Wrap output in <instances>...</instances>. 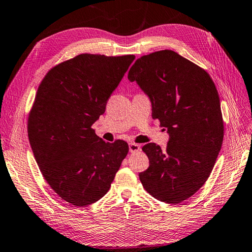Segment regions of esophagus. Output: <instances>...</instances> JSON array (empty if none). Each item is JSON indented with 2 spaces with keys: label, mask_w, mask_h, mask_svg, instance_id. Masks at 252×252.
<instances>
[{
  "label": "esophagus",
  "mask_w": 252,
  "mask_h": 252,
  "mask_svg": "<svg viewBox=\"0 0 252 252\" xmlns=\"http://www.w3.org/2000/svg\"><path fill=\"white\" fill-rule=\"evenodd\" d=\"M140 150V146L138 144H135V142H130L129 144V153L134 154V153H138Z\"/></svg>",
  "instance_id": "esophagus-1"
}]
</instances>
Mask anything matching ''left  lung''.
I'll use <instances>...</instances> for the list:
<instances>
[{
  "instance_id": "left-lung-1",
  "label": "left lung",
  "mask_w": 252,
  "mask_h": 252,
  "mask_svg": "<svg viewBox=\"0 0 252 252\" xmlns=\"http://www.w3.org/2000/svg\"><path fill=\"white\" fill-rule=\"evenodd\" d=\"M128 80L150 98L153 118L167 128V149L142 147L149 168L139 179L161 202L181 203L210 177L224 138L220 101L205 70L175 51L160 50L135 61Z\"/></svg>"
}]
</instances>
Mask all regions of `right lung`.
<instances>
[{
    "mask_svg": "<svg viewBox=\"0 0 252 252\" xmlns=\"http://www.w3.org/2000/svg\"><path fill=\"white\" fill-rule=\"evenodd\" d=\"M134 59L81 54L50 69L38 87L28 138L47 183L71 205L105 195L128 154L126 141L105 142L92 125Z\"/></svg>",
    "mask_w": 252,
    "mask_h": 252,
    "instance_id": "add662e5",
    "label": "right lung"
}]
</instances>
